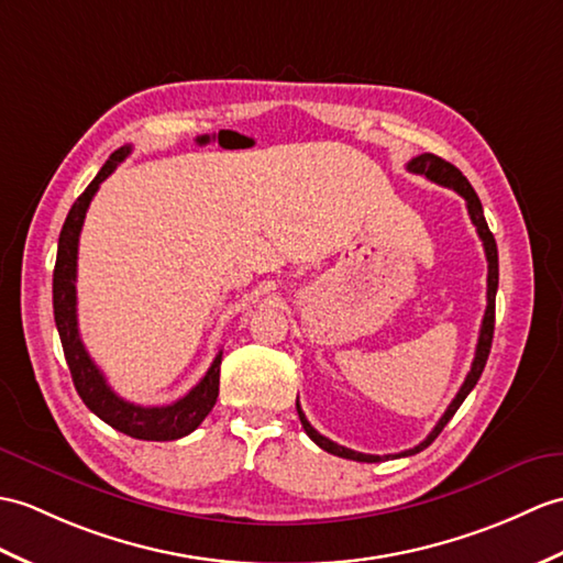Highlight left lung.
<instances>
[{"label": "left lung", "mask_w": 563, "mask_h": 563, "mask_svg": "<svg viewBox=\"0 0 563 563\" xmlns=\"http://www.w3.org/2000/svg\"><path fill=\"white\" fill-rule=\"evenodd\" d=\"M408 169H410V173H415V175H424L427 179L437 181V185L449 187V189L459 191V194L463 196L465 206H467V213H470V220H473V225H475V230H477V234H479L482 244H485L489 273H487V309H485V319H482V329H479V338H477V350H475L473 367H470V372H467V376H465V382H463L461 390H459V394H455V398L451 400L446 412L441 415V420L437 422V427L429 431V437H427L422 443H417L415 449L396 453L394 459H402V455H415V453L424 451V449L429 446V443L441 434V429L449 424V420L455 415V410L461 408L470 390H473L475 384L479 382L482 372H485L489 350H492V338H494V302H496V287H499V254H496L494 234L489 232V225H487V220H485V211H482V203H479V196L475 194L473 187H470V181L465 179V175L461 173L459 167L446 163L443 158H439V155H434V153L417 155V158H412V161L408 163ZM297 415H299V422H302V427H305V431L309 434V439H311L313 443H317L319 449L338 455V459H347V461H357V463H378V461H384V459H390V455H369V453H360V451H352V449H345V446H338L335 441L321 437L319 431L309 424V420L305 417L302 408H299V400H297Z\"/></svg>", "instance_id": "obj_1"}]
</instances>
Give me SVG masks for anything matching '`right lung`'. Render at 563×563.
<instances>
[{
	"mask_svg": "<svg viewBox=\"0 0 563 563\" xmlns=\"http://www.w3.org/2000/svg\"><path fill=\"white\" fill-rule=\"evenodd\" d=\"M132 153V146L117 148L110 161L100 167L96 179L90 181L86 191L74 201L71 211L64 220L57 244V264L55 276H52V307H55V323L59 331V341L67 357L69 372L78 396L86 402L90 412H96L102 422H108L112 429L122 434L143 441H175L191 434L199 427L206 415L213 410L220 386V360L222 350L216 355L213 364L208 367L206 376L196 384L185 398H179L169 405H158V408H143L124 398H120L104 382L102 372L96 367L81 343L78 333V317H76V258H78V234L84 228V218L96 191L108 179L117 165Z\"/></svg>",
	"mask_w": 563,
	"mask_h": 563,
	"instance_id": "1",
	"label": "right lung"
}]
</instances>
